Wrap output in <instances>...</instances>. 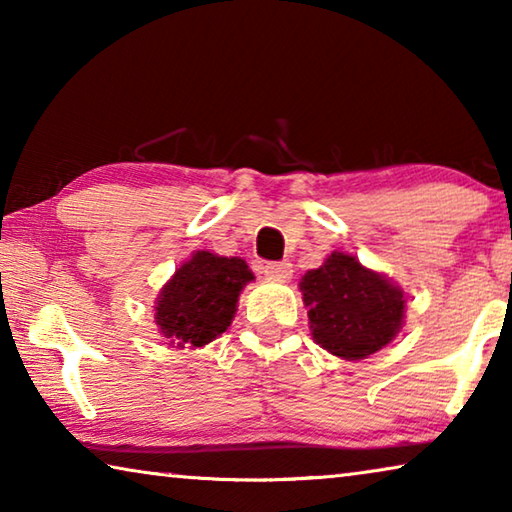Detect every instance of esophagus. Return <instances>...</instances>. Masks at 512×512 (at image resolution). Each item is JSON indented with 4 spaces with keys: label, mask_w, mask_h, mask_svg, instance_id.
Listing matches in <instances>:
<instances>
[{
    "label": "esophagus",
    "mask_w": 512,
    "mask_h": 512,
    "mask_svg": "<svg viewBox=\"0 0 512 512\" xmlns=\"http://www.w3.org/2000/svg\"><path fill=\"white\" fill-rule=\"evenodd\" d=\"M262 273L266 277H271V280H289L293 275V266L289 262H266L262 266Z\"/></svg>",
    "instance_id": "esophagus-1"
}]
</instances>
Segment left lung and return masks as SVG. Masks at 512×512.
I'll return each mask as SVG.
<instances>
[{
    "mask_svg": "<svg viewBox=\"0 0 512 512\" xmlns=\"http://www.w3.org/2000/svg\"><path fill=\"white\" fill-rule=\"evenodd\" d=\"M311 339L345 361L368 359L400 334L406 293L384 273L334 250L300 277Z\"/></svg>",
    "mask_w": 512,
    "mask_h": 512,
    "instance_id": "1",
    "label": "left lung"
}]
</instances>
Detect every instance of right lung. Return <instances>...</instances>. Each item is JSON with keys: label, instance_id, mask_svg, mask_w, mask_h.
<instances>
[{"label": "right lung", "instance_id": "obj_1", "mask_svg": "<svg viewBox=\"0 0 512 512\" xmlns=\"http://www.w3.org/2000/svg\"><path fill=\"white\" fill-rule=\"evenodd\" d=\"M253 280V271L241 257L196 250L155 298L158 332L171 348H203L230 327L241 291Z\"/></svg>", "mask_w": 512, "mask_h": 512}]
</instances>
